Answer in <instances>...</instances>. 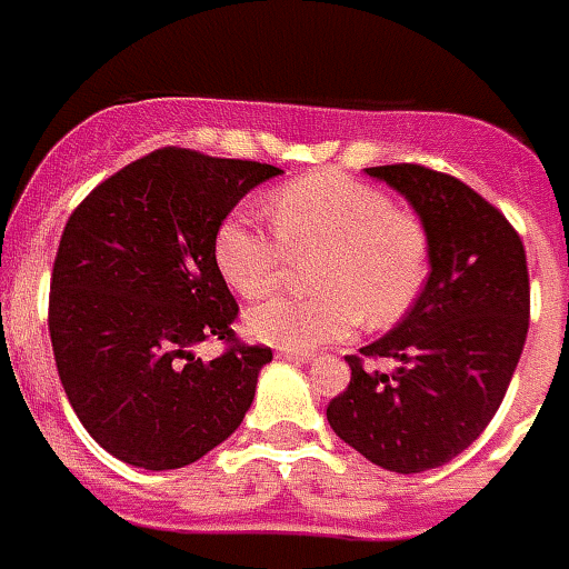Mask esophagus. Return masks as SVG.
<instances>
[{"instance_id": "esophagus-1", "label": "esophagus", "mask_w": 569, "mask_h": 569, "mask_svg": "<svg viewBox=\"0 0 569 569\" xmlns=\"http://www.w3.org/2000/svg\"><path fill=\"white\" fill-rule=\"evenodd\" d=\"M278 355L286 360H298V363H309L315 358V352H291V349H280Z\"/></svg>"}]
</instances>
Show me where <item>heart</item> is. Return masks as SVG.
<instances>
[{
  "label": "heart",
  "mask_w": 569,
  "mask_h": 569,
  "mask_svg": "<svg viewBox=\"0 0 569 569\" xmlns=\"http://www.w3.org/2000/svg\"><path fill=\"white\" fill-rule=\"evenodd\" d=\"M278 240L229 217L214 237V263L234 295H269L291 260L309 263L312 298H271L246 315L263 343L312 352L340 340L363 320L369 329L398 323L421 298L429 278L427 226L395 209L375 186L338 171L286 182L269 200Z\"/></svg>",
  "instance_id": "b5f03b06"
}]
</instances>
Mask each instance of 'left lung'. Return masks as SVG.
Listing matches in <instances>:
<instances>
[{
    "instance_id": "1",
    "label": "left lung",
    "mask_w": 569,
    "mask_h": 569,
    "mask_svg": "<svg viewBox=\"0 0 569 569\" xmlns=\"http://www.w3.org/2000/svg\"><path fill=\"white\" fill-rule=\"evenodd\" d=\"M367 174L427 226L429 278L401 323L360 349L392 358L395 372L346 358L352 380L326 418L360 456L412 476L461 456L501 407L530 326L527 254L507 217L456 177L412 162Z\"/></svg>"
}]
</instances>
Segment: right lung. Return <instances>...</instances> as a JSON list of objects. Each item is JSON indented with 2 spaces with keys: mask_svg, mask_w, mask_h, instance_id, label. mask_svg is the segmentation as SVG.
<instances>
[{
  "mask_svg": "<svg viewBox=\"0 0 569 569\" xmlns=\"http://www.w3.org/2000/svg\"><path fill=\"white\" fill-rule=\"evenodd\" d=\"M280 168L160 148L68 217L51 278L53 358L73 412L113 458L180 469L223 443L254 401L269 346H246L214 263L237 202ZM231 342L214 361L193 346Z\"/></svg>",
  "mask_w": 569,
  "mask_h": 569,
  "instance_id": "right-lung-1",
  "label": "right lung"
}]
</instances>
